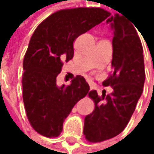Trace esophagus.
I'll return each mask as SVG.
<instances>
[{
  "instance_id": "obj_1",
  "label": "esophagus",
  "mask_w": 154,
  "mask_h": 154,
  "mask_svg": "<svg viewBox=\"0 0 154 154\" xmlns=\"http://www.w3.org/2000/svg\"><path fill=\"white\" fill-rule=\"evenodd\" d=\"M90 88H91V86H90Z\"/></svg>"
}]
</instances>
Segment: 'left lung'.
Here are the masks:
<instances>
[{
	"instance_id": "1",
	"label": "left lung",
	"mask_w": 154,
	"mask_h": 154,
	"mask_svg": "<svg viewBox=\"0 0 154 154\" xmlns=\"http://www.w3.org/2000/svg\"><path fill=\"white\" fill-rule=\"evenodd\" d=\"M106 23L114 30L113 74L103 85L111 86L114 91L102 97L96 91L88 92L95 109L85 117L83 133L91 142L112 139L125 129L141 96L145 81L143 49L135 26L119 14L109 15Z\"/></svg>"
}]
</instances>
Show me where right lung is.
Listing matches in <instances>:
<instances>
[{
	"instance_id": "obj_1",
	"label": "right lung",
	"mask_w": 154,
	"mask_h": 154,
	"mask_svg": "<svg viewBox=\"0 0 154 154\" xmlns=\"http://www.w3.org/2000/svg\"><path fill=\"white\" fill-rule=\"evenodd\" d=\"M109 15L102 8L63 9L47 17L34 31L23 61V100L29 123L40 135L58 137L64 119L90 91L82 75L66 87H58L56 78L63 63L74 56V40Z\"/></svg>"
}]
</instances>
